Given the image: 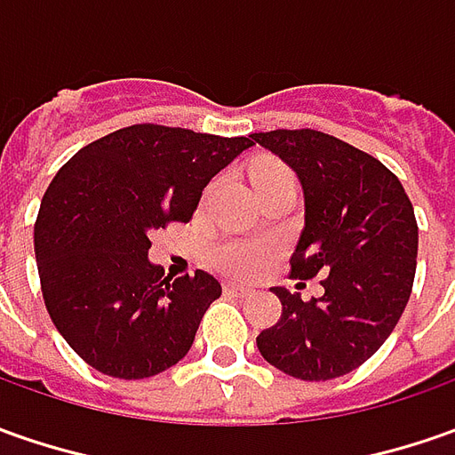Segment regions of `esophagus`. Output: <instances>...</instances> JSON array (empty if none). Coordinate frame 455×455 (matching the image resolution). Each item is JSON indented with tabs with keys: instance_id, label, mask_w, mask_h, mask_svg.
<instances>
[{
	"instance_id": "esophagus-1",
	"label": "esophagus",
	"mask_w": 455,
	"mask_h": 455,
	"mask_svg": "<svg viewBox=\"0 0 455 455\" xmlns=\"http://www.w3.org/2000/svg\"><path fill=\"white\" fill-rule=\"evenodd\" d=\"M224 291H227V294H234V297H246V294H249V287H242V284L228 282V284H224Z\"/></svg>"
}]
</instances>
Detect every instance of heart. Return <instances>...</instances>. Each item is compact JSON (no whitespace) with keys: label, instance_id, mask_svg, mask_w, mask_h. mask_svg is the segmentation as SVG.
I'll return each instance as SVG.
<instances>
[{"label":"heart","instance_id":"1","mask_svg":"<svg viewBox=\"0 0 455 455\" xmlns=\"http://www.w3.org/2000/svg\"><path fill=\"white\" fill-rule=\"evenodd\" d=\"M284 176H291L290 171L282 164H275V161H267V164H259L251 173V180L254 186H261V183H269V180L284 179ZM267 246L251 242H221L216 249H213V264L227 272V275H254L261 261L267 259Z\"/></svg>","mask_w":455,"mask_h":455}]
</instances>
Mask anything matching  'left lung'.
I'll list each match as a JSON object with an SVG mask.
<instances>
[{"label": "left lung", "instance_id": "obj_1", "mask_svg": "<svg viewBox=\"0 0 455 455\" xmlns=\"http://www.w3.org/2000/svg\"><path fill=\"white\" fill-rule=\"evenodd\" d=\"M290 164L305 191V231L290 259L294 279L322 276L302 302L275 287L282 317L261 330V357L299 380H332L380 350L411 299L418 224L403 183L378 158L312 128L251 133Z\"/></svg>", "mask_w": 455, "mask_h": 455}]
</instances>
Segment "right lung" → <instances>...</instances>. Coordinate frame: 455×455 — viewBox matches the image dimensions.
<instances>
[{"instance_id": "right-lung-1", "label": "right lung", "mask_w": 455, "mask_h": 455, "mask_svg": "<svg viewBox=\"0 0 455 455\" xmlns=\"http://www.w3.org/2000/svg\"><path fill=\"white\" fill-rule=\"evenodd\" d=\"M246 138L138 123L87 143L55 173L35 221L44 307L90 368L143 380L176 365L221 284L150 264V231L188 224Z\"/></svg>"}]
</instances>
